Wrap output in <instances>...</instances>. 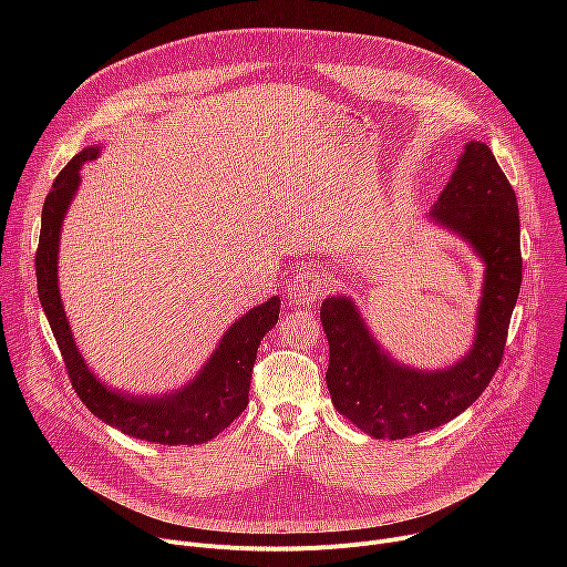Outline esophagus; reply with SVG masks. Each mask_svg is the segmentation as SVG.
<instances>
[{
    "label": "esophagus",
    "mask_w": 567,
    "mask_h": 567,
    "mask_svg": "<svg viewBox=\"0 0 567 567\" xmlns=\"http://www.w3.org/2000/svg\"><path fill=\"white\" fill-rule=\"evenodd\" d=\"M330 289V280L326 274H318L313 269H305L300 274L293 276V280L289 282L287 289V298L291 305L298 307H309L313 305L318 298H322Z\"/></svg>",
    "instance_id": "1"
}]
</instances>
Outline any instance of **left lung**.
Returning <instances> with one entry per match:
<instances>
[{"instance_id":"obj_1","label":"left lung","mask_w":567,"mask_h":567,"mask_svg":"<svg viewBox=\"0 0 567 567\" xmlns=\"http://www.w3.org/2000/svg\"><path fill=\"white\" fill-rule=\"evenodd\" d=\"M431 217L460 233L487 265L475 343L460 363L440 372L403 368L381 352L350 298H326L320 305L334 409L377 440L437 429L471 406L503 361L523 282L518 202L489 145L466 143Z\"/></svg>"}]
</instances>
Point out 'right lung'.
Returning a JSON list of instances; mask_svg holds the SVG:
<instances>
[{
	"mask_svg": "<svg viewBox=\"0 0 567 567\" xmlns=\"http://www.w3.org/2000/svg\"><path fill=\"white\" fill-rule=\"evenodd\" d=\"M99 154L87 147L75 154L55 177L42 208L40 245L35 254L38 293L69 381L85 406L105 424L154 444H204L228 429L249 403L251 372L262 337L276 326L280 298L254 307L224 334L219 348L193 383L168 396H127L105 388L80 357L58 293L60 224L80 182V166Z\"/></svg>",
	"mask_w": 567,
	"mask_h": 567,
	"instance_id": "1",
	"label": "right lung"
}]
</instances>
